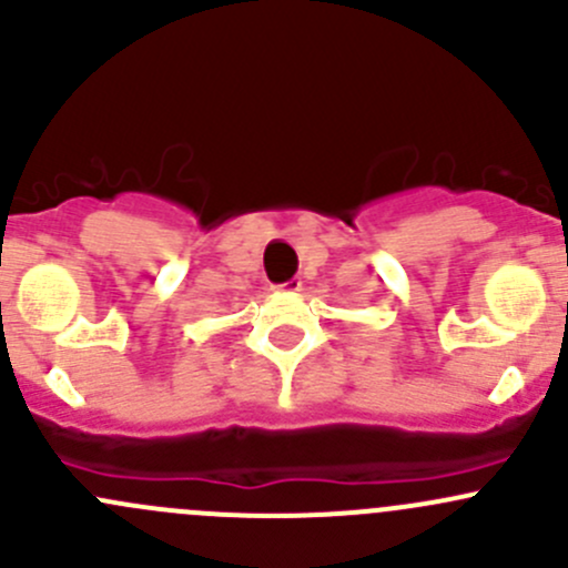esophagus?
I'll use <instances>...</instances> for the list:
<instances>
[{"label":"esophagus","instance_id":"34e87169","mask_svg":"<svg viewBox=\"0 0 568 568\" xmlns=\"http://www.w3.org/2000/svg\"><path fill=\"white\" fill-rule=\"evenodd\" d=\"M301 286H303L301 278H290V282L278 286V290H282V292H301Z\"/></svg>","mask_w":568,"mask_h":568}]
</instances>
